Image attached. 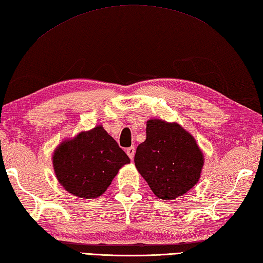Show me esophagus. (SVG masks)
Returning <instances> with one entry per match:
<instances>
[{
	"instance_id": "esophagus-1",
	"label": "esophagus",
	"mask_w": 263,
	"mask_h": 263,
	"mask_svg": "<svg viewBox=\"0 0 263 263\" xmlns=\"http://www.w3.org/2000/svg\"><path fill=\"white\" fill-rule=\"evenodd\" d=\"M135 153H136V148L135 147H128L126 149V154L128 155V157H130L131 160H133V157H135Z\"/></svg>"
}]
</instances>
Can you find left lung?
Here are the masks:
<instances>
[{"label":"left lung","instance_id":"obj_1","mask_svg":"<svg viewBox=\"0 0 263 263\" xmlns=\"http://www.w3.org/2000/svg\"><path fill=\"white\" fill-rule=\"evenodd\" d=\"M146 125V140L135 155L136 166L157 198L174 200L198 183L203 154L179 124L152 118Z\"/></svg>","mask_w":263,"mask_h":263}]
</instances>
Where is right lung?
<instances>
[{
	"mask_svg": "<svg viewBox=\"0 0 263 263\" xmlns=\"http://www.w3.org/2000/svg\"><path fill=\"white\" fill-rule=\"evenodd\" d=\"M127 163L128 156L102 125L61 142L52 155L57 180L69 193L83 199L102 195Z\"/></svg>",
	"mask_w": 263,
	"mask_h": 263,
	"instance_id": "right-lung-1",
	"label": "right lung"
}]
</instances>
